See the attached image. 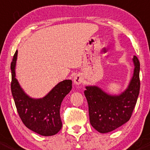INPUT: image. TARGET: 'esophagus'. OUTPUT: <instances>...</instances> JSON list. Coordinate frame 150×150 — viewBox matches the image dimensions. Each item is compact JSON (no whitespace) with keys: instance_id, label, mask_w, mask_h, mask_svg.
I'll list each match as a JSON object with an SVG mask.
<instances>
[{"instance_id":"esophagus-1","label":"esophagus","mask_w":150,"mask_h":150,"mask_svg":"<svg viewBox=\"0 0 150 150\" xmlns=\"http://www.w3.org/2000/svg\"><path fill=\"white\" fill-rule=\"evenodd\" d=\"M83 81V78L82 76H81V75L80 74H77L76 75L74 76V83L75 84H80L81 82H82Z\"/></svg>"}]
</instances>
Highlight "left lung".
<instances>
[{
  "label": "left lung",
  "mask_w": 150,
  "mask_h": 150,
  "mask_svg": "<svg viewBox=\"0 0 150 150\" xmlns=\"http://www.w3.org/2000/svg\"><path fill=\"white\" fill-rule=\"evenodd\" d=\"M134 75L129 87L118 96L106 94L96 86H86L84 91L89 106V121L100 133H108L129 121L139 94L140 64L134 55Z\"/></svg>",
  "instance_id": "obj_1"
}]
</instances>
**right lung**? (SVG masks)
<instances>
[{
    "instance_id": "add662e5",
    "label": "right lung",
    "mask_w": 150,
    "mask_h": 150,
    "mask_svg": "<svg viewBox=\"0 0 150 150\" xmlns=\"http://www.w3.org/2000/svg\"><path fill=\"white\" fill-rule=\"evenodd\" d=\"M18 51L13 55L11 69V89L16 110L23 123L30 130L42 136L56 134L62 127L60 108L64 98L72 89L71 80H64L41 99L27 96L18 84L15 74Z\"/></svg>"
}]
</instances>
